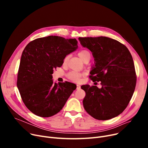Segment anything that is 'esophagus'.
Here are the masks:
<instances>
[{
	"mask_svg": "<svg viewBox=\"0 0 148 148\" xmlns=\"http://www.w3.org/2000/svg\"><path fill=\"white\" fill-rule=\"evenodd\" d=\"M80 86L79 84H77V89H80Z\"/></svg>",
	"mask_w": 148,
	"mask_h": 148,
	"instance_id": "34e87169",
	"label": "esophagus"
}]
</instances>
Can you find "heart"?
I'll list each match as a JSON object with an SVG mask.
<instances>
[{"label": "heart", "mask_w": 148, "mask_h": 148, "mask_svg": "<svg viewBox=\"0 0 148 148\" xmlns=\"http://www.w3.org/2000/svg\"><path fill=\"white\" fill-rule=\"evenodd\" d=\"M78 56L81 59V60L84 62L86 59L90 58V53H89V51H88L86 50H82L79 52ZM68 56H67L64 59V63H66L68 60ZM83 75H84V73H81L79 72L73 71L69 72L68 74L67 77L70 80H71L73 82H77L80 80L82 77Z\"/></svg>", "instance_id": "1"}]
</instances>
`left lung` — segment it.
Returning a JSON list of instances; mask_svg holds the SVG:
<instances>
[{"mask_svg":"<svg viewBox=\"0 0 148 148\" xmlns=\"http://www.w3.org/2000/svg\"><path fill=\"white\" fill-rule=\"evenodd\" d=\"M81 45L94 58L90 74L93 82H101V88L83 85L85 110L98 120H108L125 109L133 95L136 74L133 58L125 45L106 37L79 38Z\"/></svg>","mask_w":148,"mask_h":148,"instance_id":"8db88e82","label":"left lung"}]
</instances>
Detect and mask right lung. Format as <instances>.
<instances>
[{
    "label": "right lung",
    "instance_id": "obj_1",
    "mask_svg": "<svg viewBox=\"0 0 148 148\" xmlns=\"http://www.w3.org/2000/svg\"><path fill=\"white\" fill-rule=\"evenodd\" d=\"M76 39L58 36L37 38L22 53L17 86L23 103L36 116L50 117L62 110L76 89L74 83H54L53 69L78 48Z\"/></svg>",
    "mask_w": 148,
    "mask_h": 148
}]
</instances>
